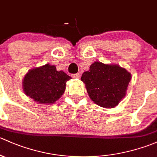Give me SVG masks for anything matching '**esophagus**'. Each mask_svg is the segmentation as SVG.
Returning a JSON list of instances; mask_svg holds the SVG:
<instances>
[{"label": "esophagus", "instance_id": "esophagus-1", "mask_svg": "<svg viewBox=\"0 0 157 157\" xmlns=\"http://www.w3.org/2000/svg\"><path fill=\"white\" fill-rule=\"evenodd\" d=\"M72 78H79V77H80V75H79L78 73L72 74Z\"/></svg>", "mask_w": 157, "mask_h": 157}]
</instances>
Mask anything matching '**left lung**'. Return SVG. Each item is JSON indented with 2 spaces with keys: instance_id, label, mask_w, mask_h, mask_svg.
<instances>
[{
  "instance_id": "1",
  "label": "left lung",
  "mask_w": 157,
  "mask_h": 157,
  "mask_svg": "<svg viewBox=\"0 0 157 157\" xmlns=\"http://www.w3.org/2000/svg\"><path fill=\"white\" fill-rule=\"evenodd\" d=\"M81 79L94 102L102 107L113 108L125 96L131 74L118 65L94 62Z\"/></svg>"
}]
</instances>
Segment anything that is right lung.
I'll list each match as a JSON object with an SVG mask.
<instances>
[{
	"label": "right lung",
	"instance_id": "1",
	"mask_svg": "<svg viewBox=\"0 0 157 157\" xmlns=\"http://www.w3.org/2000/svg\"><path fill=\"white\" fill-rule=\"evenodd\" d=\"M71 78L63 71L49 64L30 70L25 75L22 85L27 96L41 103H53L66 89V83Z\"/></svg>",
	"mask_w": 157,
	"mask_h": 157
}]
</instances>
